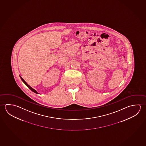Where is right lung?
Instances as JSON below:
<instances>
[{"mask_svg":"<svg viewBox=\"0 0 146 146\" xmlns=\"http://www.w3.org/2000/svg\"><path fill=\"white\" fill-rule=\"evenodd\" d=\"M20 77L22 81L23 82V83H25V85H27V87H28V88H29V89H30L31 90H32L33 92H35V93H36V94H39V93H38V92H37V91L35 90V89H33L32 87H31L30 86V85H29L27 84V83L24 80L22 79V77H21V76H20Z\"/></svg>","mask_w":146,"mask_h":146,"instance_id":"1","label":"right lung"}]
</instances>
